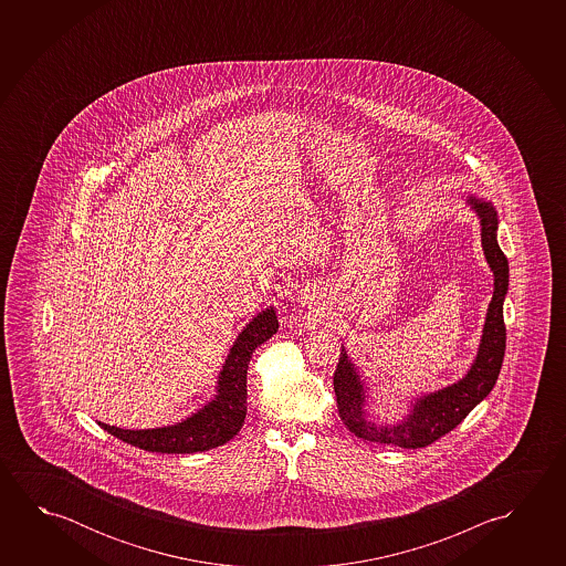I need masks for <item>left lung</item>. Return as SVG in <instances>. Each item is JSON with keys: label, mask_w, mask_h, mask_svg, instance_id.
<instances>
[{"label": "left lung", "mask_w": 566, "mask_h": 566, "mask_svg": "<svg viewBox=\"0 0 566 566\" xmlns=\"http://www.w3.org/2000/svg\"><path fill=\"white\" fill-rule=\"evenodd\" d=\"M463 201L480 219L483 256L493 272V296L485 314L478 353L462 379L446 385L442 389L410 397L407 412L399 420L379 422L369 412V379L359 371V367L353 363L342 345V355L334 375L337 408L345 427L363 440L399 446L408 450L432 444L438 438L454 430L490 395L500 377L501 363L505 355L503 302L510 290V264L497 242L500 217L493 203L475 195H463Z\"/></svg>", "instance_id": "left-lung-1"}]
</instances>
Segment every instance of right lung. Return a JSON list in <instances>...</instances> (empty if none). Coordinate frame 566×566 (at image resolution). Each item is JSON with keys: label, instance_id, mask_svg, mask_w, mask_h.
Wrapping results in <instances>:
<instances>
[{"label": "right lung", "instance_id": "right-lung-1", "mask_svg": "<svg viewBox=\"0 0 566 566\" xmlns=\"http://www.w3.org/2000/svg\"><path fill=\"white\" fill-rule=\"evenodd\" d=\"M276 332V307H266L254 315L229 349L223 369L217 377L213 399L181 422L142 430H126L104 422L98 424L122 442L158 454H195L227 444L241 430L247 417V371L252 352Z\"/></svg>", "mask_w": 566, "mask_h": 566}]
</instances>
